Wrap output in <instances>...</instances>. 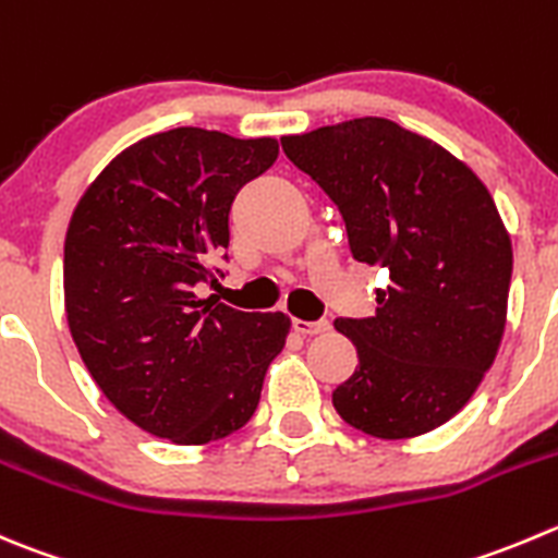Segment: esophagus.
Wrapping results in <instances>:
<instances>
[{
    "instance_id": "obj_1",
    "label": "esophagus",
    "mask_w": 558,
    "mask_h": 558,
    "mask_svg": "<svg viewBox=\"0 0 558 558\" xmlns=\"http://www.w3.org/2000/svg\"><path fill=\"white\" fill-rule=\"evenodd\" d=\"M294 329L300 335H322L329 329L327 318H318V322H305V318H294Z\"/></svg>"
}]
</instances>
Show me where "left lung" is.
<instances>
[{
  "mask_svg": "<svg viewBox=\"0 0 558 558\" xmlns=\"http://www.w3.org/2000/svg\"><path fill=\"white\" fill-rule=\"evenodd\" d=\"M280 144L340 209L351 256L389 269L371 318H335L360 360L335 411L376 439L430 434L472 400L505 335L512 242L494 196L441 144L381 117Z\"/></svg>",
  "mask_w": 558,
  "mask_h": 558,
  "instance_id": "left-lung-1",
  "label": "left lung"
}]
</instances>
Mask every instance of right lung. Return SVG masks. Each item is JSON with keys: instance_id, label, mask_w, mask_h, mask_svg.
I'll return each mask as SVG.
<instances>
[{"instance_id": "add662e5", "label": "right lung", "mask_w": 558, "mask_h": 558, "mask_svg": "<svg viewBox=\"0 0 558 558\" xmlns=\"http://www.w3.org/2000/svg\"><path fill=\"white\" fill-rule=\"evenodd\" d=\"M275 158L269 135L174 128L122 149L75 204L64 236L70 335L102 395L147 434L207 445L256 411L291 318L204 300L198 286L229 247L236 191Z\"/></svg>"}]
</instances>
